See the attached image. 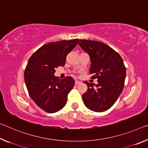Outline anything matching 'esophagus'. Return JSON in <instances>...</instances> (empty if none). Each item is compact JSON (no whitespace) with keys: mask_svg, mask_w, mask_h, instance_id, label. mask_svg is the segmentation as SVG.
Here are the masks:
<instances>
[{"mask_svg":"<svg viewBox=\"0 0 148 148\" xmlns=\"http://www.w3.org/2000/svg\"><path fill=\"white\" fill-rule=\"evenodd\" d=\"M80 83H81V82H80V81H77V80H76V81H75V84H76V85H77V84H79Z\"/></svg>","mask_w":148,"mask_h":148,"instance_id":"34e87169","label":"esophagus"}]
</instances>
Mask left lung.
Listing matches in <instances>:
<instances>
[{
  "label": "left lung",
  "mask_w": 148,
  "mask_h": 148,
  "mask_svg": "<svg viewBox=\"0 0 148 148\" xmlns=\"http://www.w3.org/2000/svg\"><path fill=\"white\" fill-rule=\"evenodd\" d=\"M78 44L90 57L91 77L98 79L97 84L84 82L87 86L82 95L84 103L92 111L104 112L113 106L123 89L126 76L123 61L118 53L102 42L79 40Z\"/></svg>",
  "instance_id": "obj_1"
}]
</instances>
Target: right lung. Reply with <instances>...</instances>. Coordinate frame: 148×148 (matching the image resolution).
<instances>
[{"instance_id":"1","label":"right lung","mask_w":148,"mask_h":148,"mask_svg":"<svg viewBox=\"0 0 148 148\" xmlns=\"http://www.w3.org/2000/svg\"><path fill=\"white\" fill-rule=\"evenodd\" d=\"M78 39L50 42L30 57L24 72L25 82L31 98L48 113H55L66 104L67 95L74 86L72 77L60 79L55 76L56 69L63 66L66 56Z\"/></svg>"}]
</instances>
